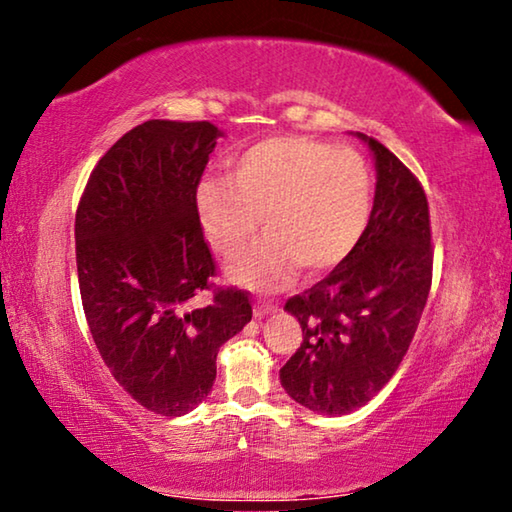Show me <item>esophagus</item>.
<instances>
[{"label": "esophagus", "instance_id": "obj_1", "mask_svg": "<svg viewBox=\"0 0 512 512\" xmlns=\"http://www.w3.org/2000/svg\"><path fill=\"white\" fill-rule=\"evenodd\" d=\"M277 307L273 305V302H268V300H257L255 302V307H253V314H255V318H264V316H268V314H273Z\"/></svg>", "mask_w": 512, "mask_h": 512}]
</instances>
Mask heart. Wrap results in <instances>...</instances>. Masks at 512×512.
<instances>
[{
    "instance_id": "obj_1",
    "label": "heart",
    "mask_w": 512,
    "mask_h": 512,
    "mask_svg": "<svg viewBox=\"0 0 512 512\" xmlns=\"http://www.w3.org/2000/svg\"><path fill=\"white\" fill-rule=\"evenodd\" d=\"M203 235L223 257H235L259 228L266 235L230 266L250 289L284 287L300 264L325 273L352 255L372 214V176L363 155L302 135L250 144L230 178L207 176L196 187Z\"/></svg>"
}]
</instances>
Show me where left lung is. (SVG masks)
Segmentation results:
<instances>
[{
  "label": "left lung",
  "mask_w": 512,
  "mask_h": 512,
  "mask_svg": "<svg viewBox=\"0 0 512 512\" xmlns=\"http://www.w3.org/2000/svg\"><path fill=\"white\" fill-rule=\"evenodd\" d=\"M357 137L377 171L368 228L345 262L284 305L298 318L302 343L280 381L291 400L323 415L352 413L388 384L431 289L424 189L384 144Z\"/></svg>",
  "instance_id": "left-lung-1"
}]
</instances>
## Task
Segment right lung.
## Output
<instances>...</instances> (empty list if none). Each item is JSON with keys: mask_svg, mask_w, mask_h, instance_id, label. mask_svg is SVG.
Masks as SVG:
<instances>
[{"mask_svg": "<svg viewBox=\"0 0 512 512\" xmlns=\"http://www.w3.org/2000/svg\"><path fill=\"white\" fill-rule=\"evenodd\" d=\"M219 128L144 121L110 146L76 210V268L92 339L119 386L153 413L194 411L221 345L253 318L248 293L212 287L196 187Z\"/></svg>", "mask_w": 512, "mask_h": 512, "instance_id": "obj_1", "label": "right lung"}]
</instances>
